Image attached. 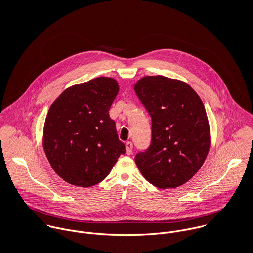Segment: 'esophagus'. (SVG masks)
<instances>
[{
	"label": "esophagus",
	"mask_w": 253,
	"mask_h": 253,
	"mask_svg": "<svg viewBox=\"0 0 253 253\" xmlns=\"http://www.w3.org/2000/svg\"><path fill=\"white\" fill-rule=\"evenodd\" d=\"M132 149H133V145L130 141L126 142V150L127 155H130L132 153Z\"/></svg>",
	"instance_id": "1"
}]
</instances>
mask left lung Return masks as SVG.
<instances>
[{"label": "left lung", "mask_w": 253, "mask_h": 253, "mask_svg": "<svg viewBox=\"0 0 253 253\" xmlns=\"http://www.w3.org/2000/svg\"><path fill=\"white\" fill-rule=\"evenodd\" d=\"M134 91L152 120L151 143L135 155V164L158 188L183 185L201 169L210 150L204 103L189 84L164 76L142 78Z\"/></svg>", "instance_id": "8db88e82"}]
</instances>
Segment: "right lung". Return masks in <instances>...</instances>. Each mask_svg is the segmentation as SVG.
Segmentation results:
<instances>
[{
    "mask_svg": "<svg viewBox=\"0 0 253 253\" xmlns=\"http://www.w3.org/2000/svg\"><path fill=\"white\" fill-rule=\"evenodd\" d=\"M118 83L99 77L67 88L50 106L43 128V149L53 170L66 182L90 187L103 180L121 155L109 110Z\"/></svg>",
    "mask_w": 253,
    "mask_h": 253,
    "instance_id": "right-lung-1",
    "label": "right lung"
}]
</instances>
